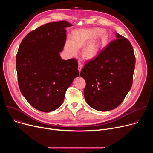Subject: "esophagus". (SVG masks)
I'll return each mask as SVG.
<instances>
[{
  "mask_svg": "<svg viewBox=\"0 0 153 153\" xmlns=\"http://www.w3.org/2000/svg\"><path fill=\"white\" fill-rule=\"evenodd\" d=\"M82 68H83V65L80 62H79V64H78V70H79V73L80 72V71L82 69Z\"/></svg>",
  "mask_w": 153,
  "mask_h": 153,
  "instance_id": "obj_1",
  "label": "esophagus"
}]
</instances>
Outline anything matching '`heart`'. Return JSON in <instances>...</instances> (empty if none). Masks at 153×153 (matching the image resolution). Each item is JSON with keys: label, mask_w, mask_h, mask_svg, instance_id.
<instances>
[{"label": "heart", "mask_w": 153, "mask_h": 153, "mask_svg": "<svg viewBox=\"0 0 153 153\" xmlns=\"http://www.w3.org/2000/svg\"><path fill=\"white\" fill-rule=\"evenodd\" d=\"M72 40H67L65 48L71 56L76 55L79 48L87 43L85 47L83 54L88 59L96 57L105 47L108 40V34L105 31L99 28L83 29L73 33Z\"/></svg>", "instance_id": "heart-1"}]
</instances>
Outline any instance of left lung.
I'll list each match as a JSON object with an SVG mask.
<instances>
[{
  "label": "left lung",
  "mask_w": 153,
  "mask_h": 153,
  "mask_svg": "<svg viewBox=\"0 0 153 153\" xmlns=\"http://www.w3.org/2000/svg\"><path fill=\"white\" fill-rule=\"evenodd\" d=\"M94 59L86 62L80 72L86 82L83 94L91 107L108 111L119 106L133 84L136 58L125 37L116 35Z\"/></svg>",
  "instance_id": "left-lung-1"
}]
</instances>
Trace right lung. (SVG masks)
Wrapping results in <instances>:
<instances>
[{"label":"right lung","instance_id":"obj_1","mask_svg":"<svg viewBox=\"0 0 153 153\" xmlns=\"http://www.w3.org/2000/svg\"><path fill=\"white\" fill-rule=\"evenodd\" d=\"M71 26L65 20L43 25L29 33L19 46L16 56L19 88L40 111L60 107L67 88L79 76L77 60L60 56L66 41L65 28Z\"/></svg>","mask_w":153,"mask_h":153}]
</instances>
